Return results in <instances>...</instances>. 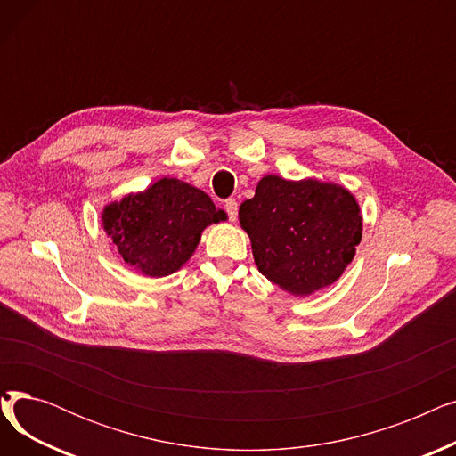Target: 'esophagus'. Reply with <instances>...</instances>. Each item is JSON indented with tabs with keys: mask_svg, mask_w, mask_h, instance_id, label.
<instances>
[{
	"mask_svg": "<svg viewBox=\"0 0 456 456\" xmlns=\"http://www.w3.org/2000/svg\"><path fill=\"white\" fill-rule=\"evenodd\" d=\"M224 208H225L227 216H229V220L236 222V216H238V203H236V200H227Z\"/></svg>",
	"mask_w": 456,
	"mask_h": 456,
	"instance_id": "1",
	"label": "esophagus"
}]
</instances>
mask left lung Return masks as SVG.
<instances>
[{"mask_svg": "<svg viewBox=\"0 0 456 456\" xmlns=\"http://www.w3.org/2000/svg\"><path fill=\"white\" fill-rule=\"evenodd\" d=\"M238 218L258 272L294 296L337 281L362 238L361 207L351 191L316 179L262 177Z\"/></svg>", "mask_w": 456, "mask_h": 456, "instance_id": "1", "label": "left lung"}]
</instances>
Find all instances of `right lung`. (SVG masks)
I'll return each instance as SVG.
<instances>
[{
	"label": "right lung",
	"mask_w": 456,
	"mask_h": 456,
	"mask_svg": "<svg viewBox=\"0 0 456 456\" xmlns=\"http://www.w3.org/2000/svg\"><path fill=\"white\" fill-rule=\"evenodd\" d=\"M196 186L164 177L103 210V229L126 265L148 277L177 272L196 251L207 225L225 220Z\"/></svg>",
	"instance_id": "1"
}]
</instances>
